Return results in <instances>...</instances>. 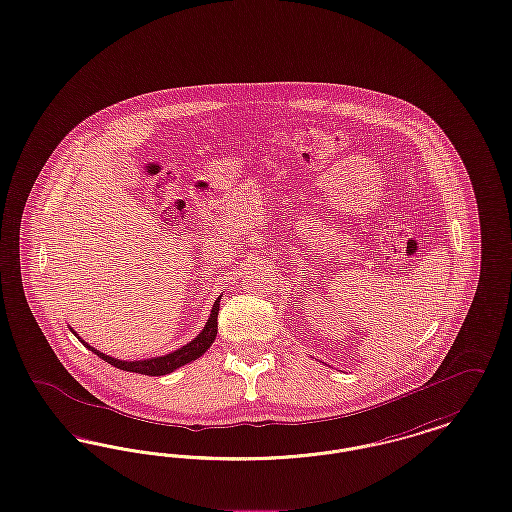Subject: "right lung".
Listing matches in <instances>:
<instances>
[{"mask_svg": "<svg viewBox=\"0 0 512 512\" xmlns=\"http://www.w3.org/2000/svg\"><path fill=\"white\" fill-rule=\"evenodd\" d=\"M219 305H220V295L219 299L215 301V305H213V309H211V317L209 320L205 322V326H203V330L195 336L194 340L190 341V343H186V345H182L180 349H176V351H171V353H167V355H161V357H151V359H142V361H122V359H115V357H109V355H105V353H101L98 351L96 347H92L90 343H86V341L82 340L76 332L73 334L78 338V340L82 341L92 353H96L99 359H103L105 363H109V365L115 366V368H121V370H126V372H138V374H147V376H163V374H171L174 372L176 368H180V366L188 365V363H192L195 359H199L211 345H213V341L217 338V317H219Z\"/></svg>", "mask_w": 512, "mask_h": 512, "instance_id": "obj_1", "label": "right lung"}]
</instances>
